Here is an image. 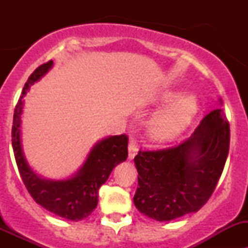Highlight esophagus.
Returning a JSON list of instances; mask_svg holds the SVG:
<instances>
[{"label":"esophagus","instance_id":"34e87169","mask_svg":"<svg viewBox=\"0 0 248 248\" xmlns=\"http://www.w3.org/2000/svg\"><path fill=\"white\" fill-rule=\"evenodd\" d=\"M139 149H138V145L134 140H131L128 144V158L129 159H133L136 157V155L138 154Z\"/></svg>","mask_w":248,"mask_h":248}]
</instances>
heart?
I'll list each match as a JSON object with an SVG mask.
<instances>
[{
	"label": "heart",
	"mask_w": 248,
	"mask_h": 248,
	"mask_svg": "<svg viewBox=\"0 0 248 248\" xmlns=\"http://www.w3.org/2000/svg\"><path fill=\"white\" fill-rule=\"evenodd\" d=\"M172 93L162 97L163 101H170ZM197 112V102L192 96H180L169 106L155 114L147 122V134L154 141L166 142L185 131Z\"/></svg>",
	"instance_id": "obj_1"
}]
</instances>
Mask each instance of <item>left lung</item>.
I'll return each instance as SVG.
<instances>
[{
	"label": "left lung",
	"instance_id": "1",
	"mask_svg": "<svg viewBox=\"0 0 248 248\" xmlns=\"http://www.w3.org/2000/svg\"><path fill=\"white\" fill-rule=\"evenodd\" d=\"M222 104V99H219ZM231 129L222 109L207 114L177 146L139 151L134 157L138 188L134 205L142 215L168 222L201 210L223 171Z\"/></svg>",
	"mask_w": 248,
	"mask_h": 248
}]
</instances>
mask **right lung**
<instances>
[{
	"mask_svg": "<svg viewBox=\"0 0 248 248\" xmlns=\"http://www.w3.org/2000/svg\"><path fill=\"white\" fill-rule=\"evenodd\" d=\"M54 62L39 66L25 84L22 94L14 110L12 145L22 182L37 204L60 217L78 222L85 218L98 204V189L108 180L112 169L128 156V137L126 134L102 139L90 151L81 168L66 180H50L32 170L25 158L21 145V114L24 98L31 85L50 71Z\"/></svg>",
	"mask_w": 248,
	"mask_h": 248,
	"instance_id": "right-lung-1",
	"label": "right lung"
}]
</instances>
